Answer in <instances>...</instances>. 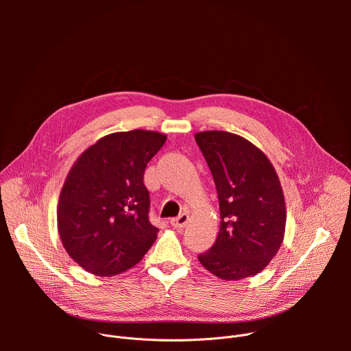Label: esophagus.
<instances>
[{
  "instance_id": "obj_1",
  "label": "esophagus",
  "mask_w": 351,
  "mask_h": 351,
  "mask_svg": "<svg viewBox=\"0 0 351 351\" xmlns=\"http://www.w3.org/2000/svg\"><path fill=\"white\" fill-rule=\"evenodd\" d=\"M187 222H189V215H187V214H180L178 218H173V219L171 221V225H172L175 229L182 230V229L187 225Z\"/></svg>"
}]
</instances>
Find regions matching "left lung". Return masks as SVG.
Instances as JSON below:
<instances>
[{
  "mask_svg": "<svg viewBox=\"0 0 351 351\" xmlns=\"http://www.w3.org/2000/svg\"><path fill=\"white\" fill-rule=\"evenodd\" d=\"M194 138L213 173L221 213L215 244L198 261L222 280L260 274L285 237L286 204L278 173L261 149L223 132H198Z\"/></svg>",
  "mask_w": 351,
  "mask_h": 351,
  "instance_id": "1",
  "label": "left lung"
}]
</instances>
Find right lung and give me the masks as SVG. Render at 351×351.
Here are the masks:
<instances>
[{
    "label": "right lung",
    "instance_id": "right-lung-1",
    "mask_svg": "<svg viewBox=\"0 0 351 351\" xmlns=\"http://www.w3.org/2000/svg\"><path fill=\"white\" fill-rule=\"evenodd\" d=\"M167 136L134 129L99 138L72 165L57 208L58 232L69 257L97 276L134 267L157 239L148 219L143 176Z\"/></svg>",
    "mask_w": 351,
    "mask_h": 351
}]
</instances>
